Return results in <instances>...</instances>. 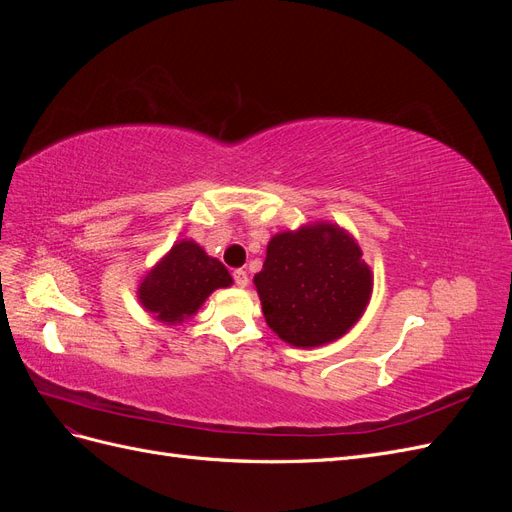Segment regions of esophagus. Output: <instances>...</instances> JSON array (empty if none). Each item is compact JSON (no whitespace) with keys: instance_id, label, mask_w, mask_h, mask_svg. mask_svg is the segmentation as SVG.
<instances>
[{"instance_id":"esophagus-1","label":"esophagus","mask_w":512,"mask_h":512,"mask_svg":"<svg viewBox=\"0 0 512 512\" xmlns=\"http://www.w3.org/2000/svg\"><path fill=\"white\" fill-rule=\"evenodd\" d=\"M232 280H235V284L239 288H245L247 284H250V277H247V273L243 269H237L235 273H232Z\"/></svg>"}]
</instances>
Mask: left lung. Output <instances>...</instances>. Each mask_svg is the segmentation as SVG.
Segmentation results:
<instances>
[{
    "mask_svg": "<svg viewBox=\"0 0 512 512\" xmlns=\"http://www.w3.org/2000/svg\"><path fill=\"white\" fill-rule=\"evenodd\" d=\"M254 284L269 327L292 346L314 348L361 318L371 271L350 235L318 224L275 235Z\"/></svg>",
    "mask_w": 512,
    "mask_h": 512,
    "instance_id": "1",
    "label": "left lung"
}]
</instances>
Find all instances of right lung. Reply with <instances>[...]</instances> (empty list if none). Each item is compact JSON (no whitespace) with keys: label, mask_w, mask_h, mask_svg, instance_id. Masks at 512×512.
<instances>
[{"label":"right lung","mask_w":512,"mask_h":512,"mask_svg":"<svg viewBox=\"0 0 512 512\" xmlns=\"http://www.w3.org/2000/svg\"><path fill=\"white\" fill-rule=\"evenodd\" d=\"M230 284L232 277L218 258L207 256L194 241H179L145 277L138 299L158 320L175 324L196 314L215 288Z\"/></svg>","instance_id":"1"}]
</instances>
